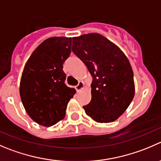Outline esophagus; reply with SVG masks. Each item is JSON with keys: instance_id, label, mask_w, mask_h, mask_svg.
I'll use <instances>...</instances> for the list:
<instances>
[{"instance_id": "1", "label": "esophagus", "mask_w": 161, "mask_h": 161, "mask_svg": "<svg viewBox=\"0 0 161 161\" xmlns=\"http://www.w3.org/2000/svg\"><path fill=\"white\" fill-rule=\"evenodd\" d=\"M83 88H84V82H82V81H81V82H79V84H78V85L75 86V90H77L78 92L80 91V90H82Z\"/></svg>"}]
</instances>
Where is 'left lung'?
I'll return each mask as SVG.
<instances>
[{"label":"left lung","mask_w":161,"mask_h":161,"mask_svg":"<svg viewBox=\"0 0 161 161\" xmlns=\"http://www.w3.org/2000/svg\"><path fill=\"white\" fill-rule=\"evenodd\" d=\"M72 40V52L93 77L91 101L83 106L86 114L97 123L113 122L127 110L135 96L129 60L116 45L97 33Z\"/></svg>","instance_id":"left-lung-1"}]
</instances>
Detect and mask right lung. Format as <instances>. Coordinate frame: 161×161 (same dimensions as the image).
<instances>
[{
	"label": "right lung",
	"mask_w": 161,
	"mask_h": 161,
	"mask_svg": "<svg viewBox=\"0 0 161 161\" xmlns=\"http://www.w3.org/2000/svg\"><path fill=\"white\" fill-rule=\"evenodd\" d=\"M71 52V37H53L39 45L25 64L19 85L22 103L29 116L44 127L63 119L76 93L64 83L63 64Z\"/></svg>",
	"instance_id": "obj_1"
}]
</instances>
